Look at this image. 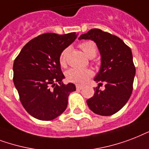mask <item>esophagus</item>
Instances as JSON below:
<instances>
[{
	"mask_svg": "<svg viewBox=\"0 0 149 149\" xmlns=\"http://www.w3.org/2000/svg\"><path fill=\"white\" fill-rule=\"evenodd\" d=\"M82 86H81V85H76V88H77V89H81V88H82Z\"/></svg>",
	"mask_w": 149,
	"mask_h": 149,
	"instance_id": "34e87169",
	"label": "esophagus"
}]
</instances>
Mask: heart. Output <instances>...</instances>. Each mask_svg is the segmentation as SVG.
Instances as JSON below:
<instances>
[{
    "instance_id": "1",
    "label": "heart",
    "mask_w": 149,
    "mask_h": 149,
    "mask_svg": "<svg viewBox=\"0 0 149 149\" xmlns=\"http://www.w3.org/2000/svg\"><path fill=\"white\" fill-rule=\"evenodd\" d=\"M83 53L89 58H93L96 54L97 48L95 42L93 41H85L79 45ZM68 54V49H64L60 55L59 61L61 66H65L67 63V56ZM93 75V71L90 69H78L71 68L66 72V77L68 80L71 82L84 84Z\"/></svg>"
}]
</instances>
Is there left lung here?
<instances>
[{
    "label": "left lung",
    "mask_w": 149,
    "mask_h": 149,
    "mask_svg": "<svg viewBox=\"0 0 149 149\" xmlns=\"http://www.w3.org/2000/svg\"><path fill=\"white\" fill-rule=\"evenodd\" d=\"M95 42L100 56L101 65L94 81L105 83V89L95 88L93 97L86 101L89 109L101 116L116 113L131 97L135 75V67L131 48L119 37L93 29L78 38Z\"/></svg>",
    "instance_id": "left-lung-1"
}]
</instances>
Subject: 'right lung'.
I'll return each instance as SVG.
<instances>
[{"instance_id":"obj_1","label":"right lung","mask_w":149,"mask_h":149,"mask_svg":"<svg viewBox=\"0 0 149 149\" xmlns=\"http://www.w3.org/2000/svg\"><path fill=\"white\" fill-rule=\"evenodd\" d=\"M77 36L75 33L42 34L25 44L14 61L13 81L21 102L38 120H51L63 113L68 95L76 90L73 83L62 82L65 77L59 58Z\"/></svg>"}]
</instances>
